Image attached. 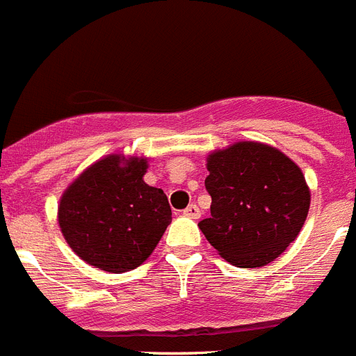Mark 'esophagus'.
<instances>
[{
	"label": "esophagus",
	"mask_w": 356,
	"mask_h": 356,
	"mask_svg": "<svg viewBox=\"0 0 356 356\" xmlns=\"http://www.w3.org/2000/svg\"><path fill=\"white\" fill-rule=\"evenodd\" d=\"M184 215L189 218H198L200 217V207L196 206V204H191V206H187L186 209H184Z\"/></svg>",
	"instance_id": "esophagus-1"
}]
</instances>
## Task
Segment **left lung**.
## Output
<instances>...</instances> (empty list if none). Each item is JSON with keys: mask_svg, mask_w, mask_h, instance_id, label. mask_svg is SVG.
<instances>
[{"mask_svg": "<svg viewBox=\"0 0 356 356\" xmlns=\"http://www.w3.org/2000/svg\"><path fill=\"white\" fill-rule=\"evenodd\" d=\"M211 217L198 222L227 263L257 268L280 257L305 224L311 191L281 150L238 141L207 156Z\"/></svg>", "mask_w": 356, "mask_h": 356, "instance_id": "obj_1", "label": "left lung"}]
</instances>
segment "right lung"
<instances>
[{
    "instance_id": "1",
    "label": "right lung",
    "mask_w": 356,
    "mask_h": 356,
    "mask_svg": "<svg viewBox=\"0 0 356 356\" xmlns=\"http://www.w3.org/2000/svg\"><path fill=\"white\" fill-rule=\"evenodd\" d=\"M147 158L110 154L64 191L58 224L70 248L104 272L121 274L149 259L172 220L167 196L145 184Z\"/></svg>"
}]
</instances>
